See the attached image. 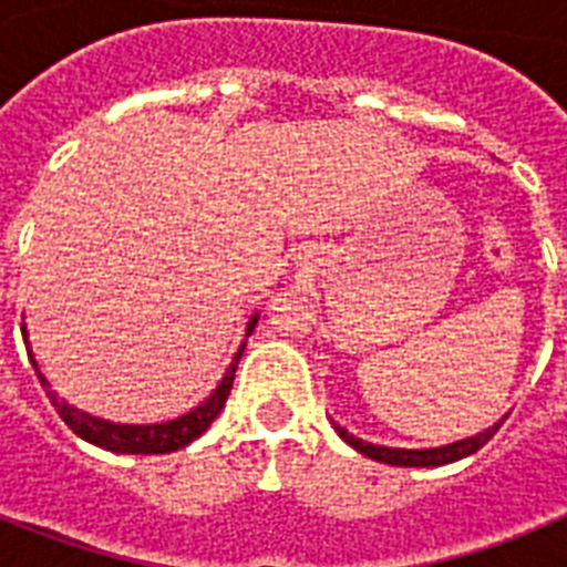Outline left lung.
<instances>
[{"mask_svg": "<svg viewBox=\"0 0 567 567\" xmlns=\"http://www.w3.org/2000/svg\"><path fill=\"white\" fill-rule=\"evenodd\" d=\"M505 417H508V414H503L497 423L488 425V429H483V432L471 434V437H463V440H454V443L437 445V449H389V445L365 443V440H360V437H354V434L346 432L343 425H338L334 420H332V429L338 432V437L343 440V443H349L354 452H360L363 457H369V460H378V463H385V465H405V468H434V465L457 463V460L480 452V449H483V445L488 443L494 434H497V429L503 425Z\"/></svg>", "mask_w": 567, "mask_h": 567, "instance_id": "obj_1", "label": "left lung"}]
</instances>
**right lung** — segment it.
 Listing matches in <instances>:
<instances>
[{
  "label": "right lung",
  "mask_w": 567,
  "mask_h": 567,
  "mask_svg": "<svg viewBox=\"0 0 567 567\" xmlns=\"http://www.w3.org/2000/svg\"><path fill=\"white\" fill-rule=\"evenodd\" d=\"M255 323H258V312L247 320V338L252 334ZM22 338H24V346H28L30 363H33V369H37L39 380H42L44 392H48L50 403H53V409L59 412V417L73 429V434H79V437L87 440V443L99 445V449H107V452H115V454H169V452H178V449H184V445H189L193 440L202 437V434L209 429V423L221 414L224 403H227L229 389H233V380H235V369H238V360L240 354H244V346H247V338H244V343H240L238 352H235L233 363H229V369L224 372L221 383L215 385V392L209 394L207 400H202L195 409H189L187 414L167 420V423L133 425V423H113V420L96 417V414L82 412V409L70 405L64 398H59V394L50 389L48 378L39 372L37 358H33V352H30L28 327H24V323H22Z\"/></svg>",
  "instance_id": "right-lung-1"
}]
</instances>
